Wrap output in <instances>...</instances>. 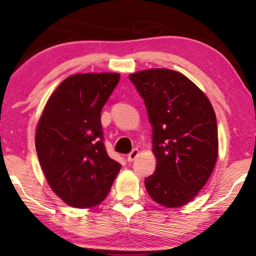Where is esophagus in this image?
I'll use <instances>...</instances> for the list:
<instances>
[{"instance_id": "obj_1", "label": "esophagus", "mask_w": 256, "mask_h": 256, "mask_svg": "<svg viewBox=\"0 0 256 256\" xmlns=\"http://www.w3.org/2000/svg\"><path fill=\"white\" fill-rule=\"evenodd\" d=\"M138 154H140L138 149H132V152H129V154H128V156H127L128 162H132V160H135L136 157L138 156Z\"/></svg>"}]
</instances>
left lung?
<instances>
[{"mask_svg":"<svg viewBox=\"0 0 256 256\" xmlns=\"http://www.w3.org/2000/svg\"><path fill=\"white\" fill-rule=\"evenodd\" d=\"M152 126L156 170L144 180L150 197L180 208L206 184L218 158V129L208 96L190 79L166 68L129 76Z\"/></svg>","mask_w":256,"mask_h":256,"instance_id":"left-lung-1","label":"left lung"}]
</instances>
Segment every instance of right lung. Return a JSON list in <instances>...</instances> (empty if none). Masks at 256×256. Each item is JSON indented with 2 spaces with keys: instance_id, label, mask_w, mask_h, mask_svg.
Here are the masks:
<instances>
[{
  "instance_id": "right-lung-1",
  "label": "right lung",
  "mask_w": 256,
  "mask_h": 256,
  "mask_svg": "<svg viewBox=\"0 0 256 256\" xmlns=\"http://www.w3.org/2000/svg\"><path fill=\"white\" fill-rule=\"evenodd\" d=\"M118 73L66 78L45 104L36 129V150L52 191L66 204L88 208L107 197L121 164L104 143L101 110Z\"/></svg>"
}]
</instances>
